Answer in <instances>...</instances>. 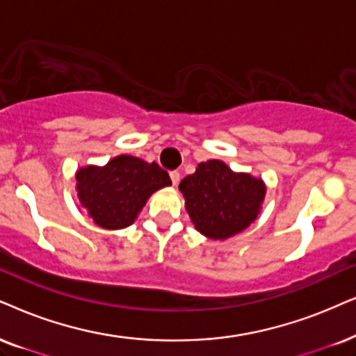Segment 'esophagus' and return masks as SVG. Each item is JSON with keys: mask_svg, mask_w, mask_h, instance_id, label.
<instances>
[{"mask_svg": "<svg viewBox=\"0 0 356 356\" xmlns=\"http://www.w3.org/2000/svg\"><path fill=\"white\" fill-rule=\"evenodd\" d=\"M170 181H172L174 186H177L179 181H181V174L177 172V170H170Z\"/></svg>", "mask_w": 356, "mask_h": 356, "instance_id": "1", "label": "esophagus"}]
</instances>
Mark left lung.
Wrapping results in <instances>:
<instances>
[{"mask_svg": "<svg viewBox=\"0 0 356 356\" xmlns=\"http://www.w3.org/2000/svg\"><path fill=\"white\" fill-rule=\"evenodd\" d=\"M179 188L195 228L211 240H227L248 228L266 193L261 179L233 172L217 159L200 163Z\"/></svg>", "mask_w": 356, "mask_h": 356, "instance_id": "8db88e82", "label": "left lung"}]
</instances>
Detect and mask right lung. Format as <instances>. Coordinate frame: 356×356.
Returning <instances> with one entry per match:
<instances>
[{
  "instance_id": "1",
  "label": "right lung",
  "mask_w": 356,
  "mask_h": 356,
  "mask_svg": "<svg viewBox=\"0 0 356 356\" xmlns=\"http://www.w3.org/2000/svg\"><path fill=\"white\" fill-rule=\"evenodd\" d=\"M79 199L98 227L118 230L134 222L152 192L170 186V177L156 163L118 156L103 168L80 169Z\"/></svg>"
}]
</instances>
